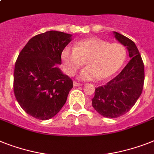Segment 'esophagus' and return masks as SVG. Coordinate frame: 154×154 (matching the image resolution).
Masks as SVG:
<instances>
[{
  "mask_svg": "<svg viewBox=\"0 0 154 154\" xmlns=\"http://www.w3.org/2000/svg\"><path fill=\"white\" fill-rule=\"evenodd\" d=\"M82 85L81 83H78L77 81H73V86H81Z\"/></svg>",
  "mask_w": 154,
  "mask_h": 154,
  "instance_id": "esophagus-1",
  "label": "esophagus"
}]
</instances>
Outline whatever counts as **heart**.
<instances>
[{"label": "heart", "mask_w": 154, "mask_h": 154, "mask_svg": "<svg viewBox=\"0 0 154 154\" xmlns=\"http://www.w3.org/2000/svg\"><path fill=\"white\" fill-rule=\"evenodd\" d=\"M61 57L69 75L74 74L85 61L87 66L80 72V79L104 80L122 67L126 59V50L120 43H109L92 37L78 41L75 47H65Z\"/></svg>", "instance_id": "obj_1"}]
</instances>
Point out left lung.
Segmentation results:
<instances>
[{"label":"left lung","instance_id":"obj_1","mask_svg":"<svg viewBox=\"0 0 154 154\" xmlns=\"http://www.w3.org/2000/svg\"><path fill=\"white\" fill-rule=\"evenodd\" d=\"M115 38L128 51L131 60L120 73L107 85L96 88L92 107L106 118H117L128 112L142 94L144 65L135 43L126 36L113 32Z\"/></svg>","mask_w":154,"mask_h":154}]
</instances>
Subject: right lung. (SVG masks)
I'll return each mask as SVG.
<instances>
[{
  "label": "right lung",
  "mask_w": 154,
  "mask_h": 154,
  "mask_svg": "<svg viewBox=\"0 0 154 154\" xmlns=\"http://www.w3.org/2000/svg\"><path fill=\"white\" fill-rule=\"evenodd\" d=\"M72 35L49 31L25 45L14 69L15 97L26 113L41 120L56 116L66 103L73 81L57 67Z\"/></svg>",
  "instance_id": "add662e5"
}]
</instances>
